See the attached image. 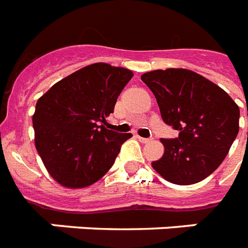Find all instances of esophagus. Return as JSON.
I'll list each match as a JSON object with an SVG mask.
<instances>
[{
    "label": "esophagus",
    "instance_id": "obj_1",
    "mask_svg": "<svg viewBox=\"0 0 248 248\" xmlns=\"http://www.w3.org/2000/svg\"><path fill=\"white\" fill-rule=\"evenodd\" d=\"M138 139H139V141H141V143H151L152 140V138H140V136H138Z\"/></svg>",
    "mask_w": 248,
    "mask_h": 248
}]
</instances>
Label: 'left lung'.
<instances>
[{"label":"left lung","mask_w":248,"mask_h":248,"mask_svg":"<svg viewBox=\"0 0 248 248\" xmlns=\"http://www.w3.org/2000/svg\"><path fill=\"white\" fill-rule=\"evenodd\" d=\"M141 81L155 93L163 122L179 131L175 139H161L165 153L152 162L153 169L177 185L206 179L238 135V105L221 87L189 69H157L144 73Z\"/></svg>","instance_id":"left-lung-1"}]
</instances>
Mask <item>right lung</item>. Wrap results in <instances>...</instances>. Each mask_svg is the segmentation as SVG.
Masks as SVG:
<instances>
[{"label":"right lung","instance_id":"obj_1","mask_svg":"<svg viewBox=\"0 0 248 248\" xmlns=\"http://www.w3.org/2000/svg\"><path fill=\"white\" fill-rule=\"evenodd\" d=\"M130 69L95 63L56 82L38 99L34 144L52 179L67 188L96 183L112 167L131 134L104 127Z\"/></svg>","mask_w":248,"mask_h":248}]
</instances>
